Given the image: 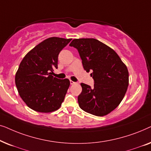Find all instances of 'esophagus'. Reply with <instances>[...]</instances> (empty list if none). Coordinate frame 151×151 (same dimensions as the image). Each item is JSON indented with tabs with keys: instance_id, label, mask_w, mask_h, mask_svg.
I'll return each mask as SVG.
<instances>
[{
	"instance_id": "1",
	"label": "esophagus",
	"mask_w": 151,
	"mask_h": 151,
	"mask_svg": "<svg viewBox=\"0 0 151 151\" xmlns=\"http://www.w3.org/2000/svg\"><path fill=\"white\" fill-rule=\"evenodd\" d=\"M70 84H76V82H73V81H72V80H70Z\"/></svg>"
}]
</instances>
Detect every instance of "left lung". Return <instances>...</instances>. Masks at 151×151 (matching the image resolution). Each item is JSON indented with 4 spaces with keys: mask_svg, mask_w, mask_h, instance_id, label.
<instances>
[{
    "mask_svg": "<svg viewBox=\"0 0 151 151\" xmlns=\"http://www.w3.org/2000/svg\"><path fill=\"white\" fill-rule=\"evenodd\" d=\"M69 46L78 49L83 67L91 72L94 87L81 83L78 97L80 108L86 113L104 116L120 104L129 86V71L117 53L95 38L74 39Z\"/></svg>",
    "mask_w": 151,
    "mask_h": 151,
    "instance_id": "obj_1",
    "label": "left lung"
}]
</instances>
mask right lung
I'll return each instance as SVG.
<instances>
[{"label":"right lung","instance_id":"add662e5","mask_svg":"<svg viewBox=\"0 0 151 151\" xmlns=\"http://www.w3.org/2000/svg\"><path fill=\"white\" fill-rule=\"evenodd\" d=\"M71 38L51 37L25 55L15 76L16 86L24 102L32 110L51 113L60 107L70 85L69 79L51 75L58 68V57Z\"/></svg>","mask_w":151,"mask_h":151}]
</instances>
